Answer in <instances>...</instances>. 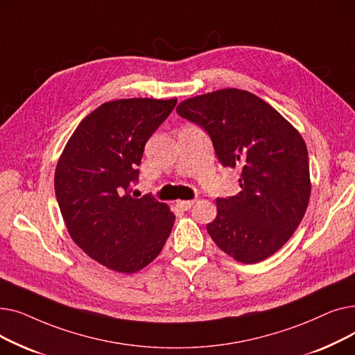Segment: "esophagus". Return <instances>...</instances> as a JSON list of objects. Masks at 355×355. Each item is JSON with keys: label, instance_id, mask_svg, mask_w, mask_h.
Wrapping results in <instances>:
<instances>
[{"label": "esophagus", "instance_id": "1", "mask_svg": "<svg viewBox=\"0 0 355 355\" xmlns=\"http://www.w3.org/2000/svg\"><path fill=\"white\" fill-rule=\"evenodd\" d=\"M196 202V200H189V201H177V206L181 210H190L193 207V204Z\"/></svg>", "mask_w": 355, "mask_h": 355}]
</instances>
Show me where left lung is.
Instances as JSON below:
<instances>
[{"label": "left lung", "instance_id": "left-lung-1", "mask_svg": "<svg viewBox=\"0 0 355 355\" xmlns=\"http://www.w3.org/2000/svg\"><path fill=\"white\" fill-rule=\"evenodd\" d=\"M177 114L209 134L223 166L240 168L241 191L217 198L207 225L216 245L241 263H257L291 239L311 196L306 145L265 101L223 89L181 102Z\"/></svg>", "mask_w": 355, "mask_h": 355}]
</instances>
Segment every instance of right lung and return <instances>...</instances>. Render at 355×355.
<instances>
[{
	"label": "right lung",
	"instance_id": "add662e5",
	"mask_svg": "<svg viewBox=\"0 0 355 355\" xmlns=\"http://www.w3.org/2000/svg\"><path fill=\"white\" fill-rule=\"evenodd\" d=\"M177 99L101 105L74 130L55 166L54 190L71 239L101 265L122 273L159 254L175 216L153 194L130 196L146 141Z\"/></svg>",
	"mask_w": 355,
	"mask_h": 355
}]
</instances>
